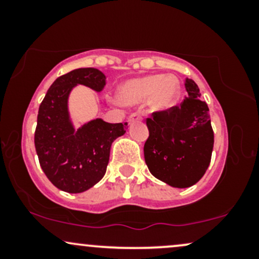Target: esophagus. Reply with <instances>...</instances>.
<instances>
[{"mask_svg": "<svg viewBox=\"0 0 259 259\" xmlns=\"http://www.w3.org/2000/svg\"><path fill=\"white\" fill-rule=\"evenodd\" d=\"M141 120H142V115L140 114V113H133V114L129 117V120L127 121L132 124L134 121H141Z\"/></svg>", "mask_w": 259, "mask_h": 259, "instance_id": "esophagus-1", "label": "esophagus"}]
</instances>
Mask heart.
I'll return each mask as SVG.
<instances>
[{
  "mask_svg": "<svg viewBox=\"0 0 259 259\" xmlns=\"http://www.w3.org/2000/svg\"><path fill=\"white\" fill-rule=\"evenodd\" d=\"M180 94V82L175 76L160 74L127 80L118 90V100L133 106L148 100L153 111H165L173 107Z\"/></svg>",
  "mask_w": 259,
  "mask_h": 259,
  "instance_id": "b5f03b06",
  "label": "heart"
}]
</instances>
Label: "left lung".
I'll use <instances>...</instances> for the list:
<instances>
[{
    "instance_id": "8db88e82",
    "label": "left lung",
    "mask_w": 259,
    "mask_h": 259,
    "mask_svg": "<svg viewBox=\"0 0 259 259\" xmlns=\"http://www.w3.org/2000/svg\"><path fill=\"white\" fill-rule=\"evenodd\" d=\"M185 89L180 106L148 118L150 136L144 146L151 174L178 189L195 185L203 177L214 144L209 109L200 100V89L192 79L185 80Z\"/></svg>"
}]
</instances>
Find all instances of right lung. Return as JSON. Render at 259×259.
<instances>
[{
    "label": "right lung",
    "instance_id": "obj_1",
    "mask_svg": "<svg viewBox=\"0 0 259 259\" xmlns=\"http://www.w3.org/2000/svg\"><path fill=\"white\" fill-rule=\"evenodd\" d=\"M76 85L101 92L106 75L96 68H79L55 80L41 102L35 130V148L41 168L57 189L80 194L106 174L112 142L125 134L127 123L92 119L76 129L68 100Z\"/></svg>",
    "mask_w": 259,
    "mask_h": 259
}]
</instances>
